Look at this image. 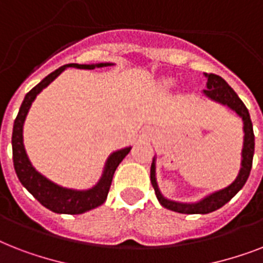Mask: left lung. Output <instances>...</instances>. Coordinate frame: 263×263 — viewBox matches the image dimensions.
I'll return each mask as SVG.
<instances>
[{"label": "left lung", "mask_w": 263, "mask_h": 263, "mask_svg": "<svg viewBox=\"0 0 263 263\" xmlns=\"http://www.w3.org/2000/svg\"><path fill=\"white\" fill-rule=\"evenodd\" d=\"M204 76L208 79V83H206V90H203V94L212 101H216V102L232 109L243 120L245 142H243V150H241V168L239 171L236 180L232 184H229L228 187L222 188L220 191L213 192V194L204 196L203 199H200L199 202H195V203H183V202L166 199L161 194L156 179V158H153L150 180H152L153 188L156 191L157 199L160 200V203L164 208L176 213H183V214H208V213H212L217 209L222 208L243 188V185L249 179L250 172H251V166H253L255 138H254L253 123L250 119L249 109L246 107L245 103L241 102V99L237 97L233 88L221 76L214 75V73H204Z\"/></svg>", "instance_id": "8db88e82"}]
</instances>
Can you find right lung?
Wrapping results in <instances>:
<instances>
[{
    "instance_id": "right-lung-1",
    "label": "right lung",
    "mask_w": 263,
    "mask_h": 263,
    "mask_svg": "<svg viewBox=\"0 0 263 263\" xmlns=\"http://www.w3.org/2000/svg\"><path fill=\"white\" fill-rule=\"evenodd\" d=\"M113 65L111 63H99V64H67L51 72L45 79L35 86L31 91H28L24 97L18 115L14 120L13 132H12V152H13V166L16 171L20 183L32 194L35 199L39 200V203L45 208L60 214H82L91 209H95L106 200L107 192L110 188L113 175L120 162L125 158L128 153L131 152V147L121 148L117 152L111 153L107 158L103 173L101 179L94 187L90 190H72V188L61 187L59 184L53 183L45 176L36 171L28 160L24 143H23V125L26 121L27 113L30 110L31 105L36 98V95L45 87H47L57 76L68 67L79 68V69H94V68H102Z\"/></svg>"
}]
</instances>
